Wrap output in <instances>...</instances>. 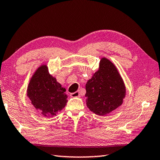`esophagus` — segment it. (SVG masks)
Returning a JSON list of instances; mask_svg holds the SVG:
<instances>
[{
    "label": "esophagus",
    "instance_id": "obj_1",
    "mask_svg": "<svg viewBox=\"0 0 160 160\" xmlns=\"http://www.w3.org/2000/svg\"><path fill=\"white\" fill-rule=\"evenodd\" d=\"M70 96H71V97H72V98H76V97L78 98V97L80 96V95L79 91H76V92L71 93Z\"/></svg>",
    "mask_w": 160,
    "mask_h": 160
}]
</instances>
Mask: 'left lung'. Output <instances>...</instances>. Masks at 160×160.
Returning a JSON list of instances; mask_svg holds the SVG:
<instances>
[{
    "mask_svg": "<svg viewBox=\"0 0 160 160\" xmlns=\"http://www.w3.org/2000/svg\"><path fill=\"white\" fill-rule=\"evenodd\" d=\"M86 102L94 113L105 115L120 107L126 89L120 73L110 60L103 58L100 68L86 84Z\"/></svg>",
    "mask_w": 160,
    "mask_h": 160,
    "instance_id": "obj_1",
    "label": "left lung"
}]
</instances>
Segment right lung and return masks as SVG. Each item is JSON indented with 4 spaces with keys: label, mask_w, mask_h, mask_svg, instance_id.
<instances>
[{
    "label": "right lung",
    "mask_w": 160,
    "mask_h": 160,
    "mask_svg": "<svg viewBox=\"0 0 160 160\" xmlns=\"http://www.w3.org/2000/svg\"><path fill=\"white\" fill-rule=\"evenodd\" d=\"M65 89L48 72L46 65L36 70L29 83L28 96L37 110L45 117L56 115L67 102Z\"/></svg>",
    "instance_id": "obj_1"
}]
</instances>
